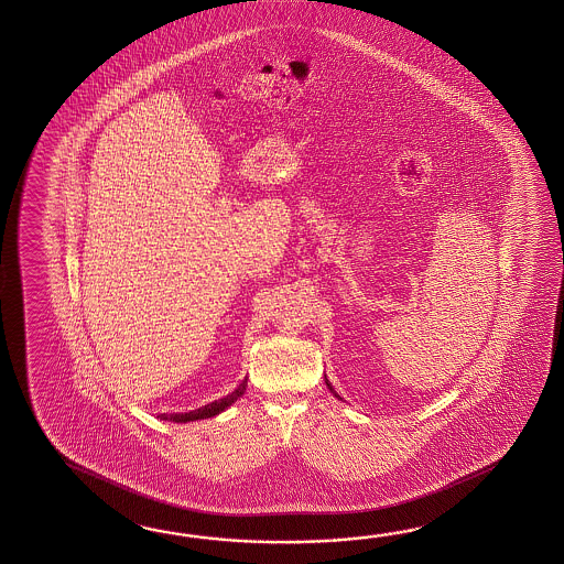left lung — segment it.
<instances>
[{
  "label": "left lung",
  "instance_id": "obj_1",
  "mask_svg": "<svg viewBox=\"0 0 564 564\" xmlns=\"http://www.w3.org/2000/svg\"><path fill=\"white\" fill-rule=\"evenodd\" d=\"M326 384H328V389H330V391H333V393H335V389H333V387H330V383H328V381H326ZM335 397H338V395H336V393H335Z\"/></svg>",
  "mask_w": 564,
  "mask_h": 564
}]
</instances>
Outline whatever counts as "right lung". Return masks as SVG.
<instances>
[{"label":"right lung","mask_w":564,"mask_h":564,"mask_svg":"<svg viewBox=\"0 0 564 564\" xmlns=\"http://www.w3.org/2000/svg\"><path fill=\"white\" fill-rule=\"evenodd\" d=\"M246 384H248V379H243L240 387H238L234 393H229V395L224 397V399H217V401L209 403V405H205V408L195 409V411H189V413H161L159 417L165 421H175V423H187V421L214 417L217 413H221L224 409H228L234 401H238V397L243 395Z\"/></svg>","instance_id":"1"}]
</instances>
